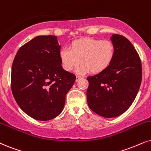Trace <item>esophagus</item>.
<instances>
[{
  "label": "esophagus",
  "mask_w": 151,
  "mask_h": 151,
  "mask_svg": "<svg viewBox=\"0 0 151 151\" xmlns=\"http://www.w3.org/2000/svg\"><path fill=\"white\" fill-rule=\"evenodd\" d=\"M81 79V77H79V76H77V77H76V81H79V80H80Z\"/></svg>",
  "instance_id": "esophagus-1"
}]
</instances>
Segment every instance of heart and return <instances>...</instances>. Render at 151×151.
<instances>
[{"label": "heart", "mask_w": 151, "mask_h": 151, "mask_svg": "<svg viewBox=\"0 0 151 151\" xmlns=\"http://www.w3.org/2000/svg\"><path fill=\"white\" fill-rule=\"evenodd\" d=\"M114 44L108 40L83 37L75 40L70 47H64L60 51V58L63 68L71 72L82 64L77 69V73L98 74L104 71L110 65L114 58Z\"/></svg>", "instance_id": "heart-1"}]
</instances>
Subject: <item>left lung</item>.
<instances>
[{
	"instance_id": "left-lung-1",
	"label": "left lung",
	"mask_w": 151,
	"mask_h": 151,
	"mask_svg": "<svg viewBox=\"0 0 151 151\" xmlns=\"http://www.w3.org/2000/svg\"><path fill=\"white\" fill-rule=\"evenodd\" d=\"M115 53L106 69L87 77V102L98 115L114 118L128 109L136 98L142 77L141 59L130 42L123 35L111 37Z\"/></svg>"
}]
</instances>
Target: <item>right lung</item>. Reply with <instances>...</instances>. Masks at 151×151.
Wrapping results in <instances>:
<instances>
[{
  "label": "right lung",
  "instance_id": "obj_1",
  "mask_svg": "<svg viewBox=\"0 0 151 151\" xmlns=\"http://www.w3.org/2000/svg\"><path fill=\"white\" fill-rule=\"evenodd\" d=\"M54 35L37 36L20 47L14 59L11 88L19 107L38 121L61 113L76 76L63 70Z\"/></svg>",
  "mask_w": 151,
  "mask_h": 151
}]
</instances>
